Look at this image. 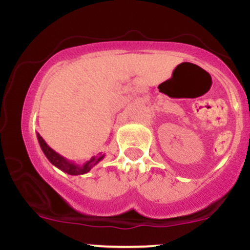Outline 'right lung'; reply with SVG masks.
<instances>
[{
    "mask_svg": "<svg viewBox=\"0 0 250 250\" xmlns=\"http://www.w3.org/2000/svg\"><path fill=\"white\" fill-rule=\"evenodd\" d=\"M37 140H39L40 147H41L42 151L44 153L45 157L49 160V162L53 166H55L56 168H59L60 170L64 171V173L69 175H82L88 173L91 168L95 167L101 160L104 159V154L103 155H97V156H93L85 161L83 165H77V163L70 161V160L65 159L64 156L56 153L53 148H50L47 145V142L42 139V136L37 133Z\"/></svg>",
    "mask_w": 250,
    "mask_h": 250,
    "instance_id": "obj_1",
    "label": "right lung"
}]
</instances>
